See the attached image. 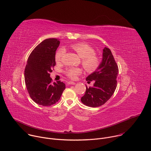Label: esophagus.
<instances>
[{
    "label": "esophagus",
    "mask_w": 151,
    "mask_h": 151,
    "mask_svg": "<svg viewBox=\"0 0 151 151\" xmlns=\"http://www.w3.org/2000/svg\"><path fill=\"white\" fill-rule=\"evenodd\" d=\"M68 85H75L76 83L74 82H72V81H69L68 82Z\"/></svg>",
    "instance_id": "esophagus-1"
}]
</instances>
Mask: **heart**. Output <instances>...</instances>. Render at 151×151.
I'll return each instance as SVG.
<instances>
[{
	"label": "heart",
	"mask_w": 151,
	"mask_h": 151,
	"mask_svg": "<svg viewBox=\"0 0 151 151\" xmlns=\"http://www.w3.org/2000/svg\"><path fill=\"white\" fill-rule=\"evenodd\" d=\"M71 48L82 59V65L87 72H93L98 68L100 63L99 59L94 55V50L89 45L83 43H77L71 45ZM64 54V49L58 50L55 54L56 61H60ZM66 73L69 78L74 79L78 75L81 73V70L79 68H70L68 69Z\"/></svg>",
	"instance_id": "heart-1"
}]
</instances>
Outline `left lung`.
<instances>
[{"mask_svg": "<svg viewBox=\"0 0 151 151\" xmlns=\"http://www.w3.org/2000/svg\"><path fill=\"white\" fill-rule=\"evenodd\" d=\"M118 68L110 49H103L102 59L98 68L89 75L86 81H94L92 87L86 85V91L81 101L85 105L96 107L104 104L114 93L116 88Z\"/></svg>", "mask_w": 151, "mask_h": 151, "instance_id": "1", "label": "left lung"}]
</instances>
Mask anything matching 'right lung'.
Masks as SVG:
<instances>
[{
    "label": "right lung",
    "mask_w": 151,
    "mask_h": 151,
    "mask_svg": "<svg viewBox=\"0 0 151 151\" xmlns=\"http://www.w3.org/2000/svg\"><path fill=\"white\" fill-rule=\"evenodd\" d=\"M60 40H43L29 57L24 70V80L31 99L37 104L49 106L56 103L66 88L60 81L52 83L50 73L55 65V52Z\"/></svg>",
    "instance_id": "1"
}]
</instances>
